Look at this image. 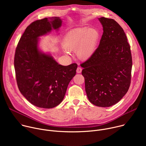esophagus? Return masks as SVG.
Returning a JSON list of instances; mask_svg holds the SVG:
<instances>
[{
    "label": "esophagus",
    "mask_w": 146,
    "mask_h": 146,
    "mask_svg": "<svg viewBox=\"0 0 146 146\" xmlns=\"http://www.w3.org/2000/svg\"><path fill=\"white\" fill-rule=\"evenodd\" d=\"M81 71H82V69H81V68H80V67H78V68H77L76 72H77V73H81Z\"/></svg>",
    "instance_id": "obj_1"
}]
</instances>
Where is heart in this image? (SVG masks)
<instances>
[{"instance_id": "b5f03b06", "label": "heart", "mask_w": 146, "mask_h": 146, "mask_svg": "<svg viewBox=\"0 0 146 146\" xmlns=\"http://www.w3.org/2000/svg\"><path fill=\"white\" fill-rule=\"evenodd\" d=\"M99 38L100 33L96 28H75L65 36L63 45L68 51H76L78 59L87 60L94 54Z\"/></svg>"}]
</instances>
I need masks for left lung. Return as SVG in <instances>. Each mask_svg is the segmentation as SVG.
<instances>
[{"label":"left lung","mask_w":146,"mask_h":146,"mask_svg":"<svg viewBox=\"0 0 146 146\" xmlns=\"http://www.w3.org/2000/svg\"><path fill=\"white\" fill-rule=\"evenodd\" d=\"M103 33L92 56L81 64L87 97L93 105L110 107L128 92L132 60L130 46L121 27L111 18H98Z\"/></svg>","instance_id":"left-lung-1"}]
</instances>
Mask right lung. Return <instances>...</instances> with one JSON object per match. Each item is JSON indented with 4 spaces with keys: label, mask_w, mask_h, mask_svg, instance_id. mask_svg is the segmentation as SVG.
<instances>
[{
    "label": "right lung",
    "mask_w": 146,
    "mask_h": 146,
    "mask_svg": "<svg viewBox=\"0 0 146 146\" xmlns=\"http://www.w3.org/2000/svg\"><path fill=\"white\" fill-rule=\"evenodd\" d=\"M59 17L35 21L19 39L14 56V68L18 89L33 105L50 109L63 100L70 81L76 75L77 65L58 64L50 54L38 48L39 37L58 31Z\"/></svg>",
    "instance_id": "add662e5"
}]
</instances>
